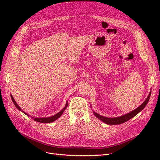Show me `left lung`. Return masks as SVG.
<instances>
[{"instance_id":"left-lung-1","label":"left lung","mask_w":160,"mask_h":160,"mask_svg":"<svg viewBox=\"0 0 160 160\" xmlns=\"http://www.w3.org/2000/svg\"><path fill=\"white\" fill-rule=\"evenodd\" d=\"M150 95H151V92L149 93V94L148 97V98L146 100H145L144 102L141 105H140L139 107H138L137 109H135V110L132 111V112L120 116V117L113 118H105V117H103V116H102V115H100L98 113H95V111H93V113H94L95 116H96V117L98 118V119H99L101 121H102L103 122L107 123L108 125H118V124L123 123L126 122L127 121L129 120L130 119L133 118L134 116L136 115L138 113H139L140 111L144 109V108L146 107V105L148 103L149 98H150Z\"/></svg>"}]
</instances>
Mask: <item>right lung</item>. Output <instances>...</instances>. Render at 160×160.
<instances>
[{
    "label": "right lung",
    "mask_w": 160,
    "mask_h": 160,
    "mask_svg": "<svg viewBox=\"0 0 160 160\" xmlns=\"http://www.w3.org/2000/svg\"><path fill=\"white\" fill-rule=\"evenodd\" d=\"M11 99H12V102H13V103L14 104V105H15V107L19 110V111H21L22 112H23L25 114H26L27 116H29L28 115L27 113H25V111H23L22 109H21V108L19 107L18 106V105H17V103H16V101H14V98H13V97L11 95ZM67 103H66V105H65V108L62 109L61 111H59V113H57V114H55V115H53V116H52V117H49V118H32V119H34V120L35 121H36V122H40V123H51V122H55V120H57L58 118H59L60 117H61V115L62 114V113L64 112V111L66 109V108H67Z\"/></svg>",
    "instance_id": "right-lung-1"
}]
</instances>
